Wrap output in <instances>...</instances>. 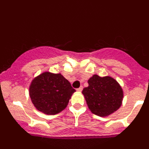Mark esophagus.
Returning <instances> with one entry per match:
<instances>
[{"label": "esophagus", "mask_w": 149, "mask_h": 149, "mask_svg": "<svg viewBox=\"0 0 149 149\" xmlns=\"http://www.w3.org/2000/svg\"><path fill=\"white\" fill-rule=\"evenodd\" d=\"M83 90V86H81L80 88H78V89H77V92H81V91Z\"/></svg>", "instance_id": "1"}]
</instances>
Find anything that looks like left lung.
<instances>
[{
  "mask_svg": "<svg viewBox=\"0 0 149 149\" xmlns=\"http://www.w3.org/2000/svg\"><path fill=\"white\" fill-rule=\"evenodd\" d=\"M89 86L82 91L88 107L93 113L106 117L121 107L124 93L120 84L110 76L94 74L88 80Z\"/></svg>",
  "mask_w": 149,
  "mask_h": 149,
  "instance_id": "left-lung-1",
  "label": "left lung"
}]
</instances>
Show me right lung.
<instances>
[{"label": "right lung", "instance_id": "right-lung-1", "mask_svg": "<svg viewBox=\"0 0 149 149\" xmlns=\"http://www.w3.org/2000/svg\"><path fill=\"white\" fill-rule=\"evenodd\" d=\"M75 89L60 73L45 72L34 77L29 86V95L34 107L47 115H55L68 105Z\"/></svg>", "mask_w": 149, "mask_h": 149}]
</instances>
